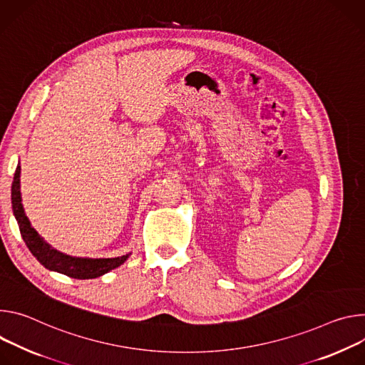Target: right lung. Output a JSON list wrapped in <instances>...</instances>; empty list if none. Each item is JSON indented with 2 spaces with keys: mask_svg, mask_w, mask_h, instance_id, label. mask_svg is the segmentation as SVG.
I'll return each instance as SVG.
<instances>
[{
  "mask_svg": "<svg viewBox=\"0 0 365 365\" xmlns=\"http://www.w3.org/2000/svg\"><path fill=\"white\" fill-rule=\"evenodd\" d=\"M20 171H21V167L19 164L14 173L13 184H11L13 213L16 216L20 233L23 236V240L26 242L29 251L45 268L65 274L72 278L90 279V278H97L100 275H104L106 272L120 267L129 258L130 254L117 257V258H76L53 250L49 244H46L43 237L31 227L24 213L23 205H21V192H20Z\"/></svg>",
  "mask_w": 365,
  "mask_h": 365,
  "instance_id": "1",
  "label": "right lung"
}]
</instances>
